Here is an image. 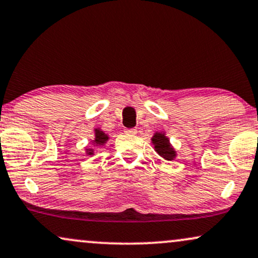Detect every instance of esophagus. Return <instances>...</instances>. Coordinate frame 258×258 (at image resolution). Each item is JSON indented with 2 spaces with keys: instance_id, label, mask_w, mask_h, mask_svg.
Here are the masks:
<instances>
[{
  "instance_id": "34e87169",
  "label": "esophagus",
  "mask_w": 258,
  "mask_h": 258,
  "mask_svg": "<svg viewBox=\"0 0 258 258\" xmlns=\"http://www.w3.org/2000/svg\"><path fill=\"white\" fill-rule=\"evenodd\" d=\"M125 132L127 133V135H136L137 130L136 128H128V130H126Z\"/></svg>"
}]
</instances>
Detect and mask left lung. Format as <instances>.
Masks as SVG:
<instances>
[{
  "label": "left lung",
  "mask_w": 258,
  "mask_h": 258,
  "mask_svg": "<svg viewBox=\"0 0 258 258\" xmlns=\"http://www.w3.org/2000/svg\"><path fill=\"white\" fill-rule=\"evenodd\" d=\"M151 140H152V144L155 145L156 152H157L161 157L167 159V161H172V159L175 158L176 156L175 150L172 149L170 143H169V139L165 137L164 133L156 132Z\"/></svg>",
  "instance_id": "left-lung-1"
}]
</instances>
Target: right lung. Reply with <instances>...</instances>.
<instances>
[{
    "mask_svg": "<svg viewBox=\"0 0 258 258\" xmlns=\"http://www.w3.org/2000/svg\"><path fill=\"white\" fill-rule=\"evenodd\" d=\"M107 140H108V136H107L103 131H101V130L96 128L95 130V140H94V143H95L96 145H103ZM87 151H88L87 152L88 155H93V150L91 149H88Z\"/></svg>",
    "mask_w": 258,
    "mask_h": 258,
    "instance_id": "1",
    "label": "right lung"
}]
</instances>
